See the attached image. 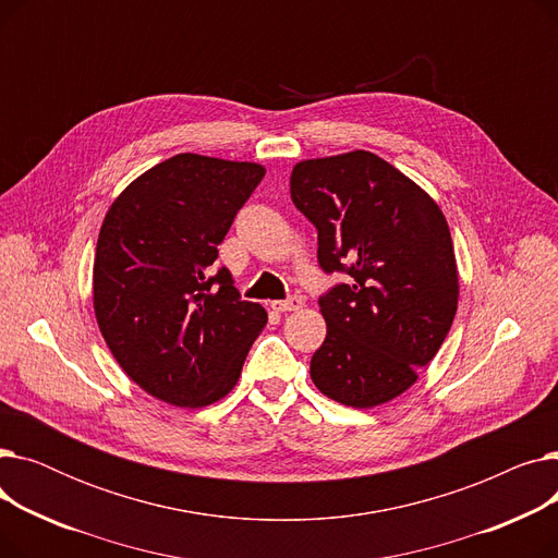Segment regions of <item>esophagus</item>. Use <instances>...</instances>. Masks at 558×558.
<instances>
[{
  "mask_svg": "<svg viewBox=\"0 0 558 558\" xmlns=\"http://www.w3.org/2000/svg\"><path fill=\"white\" fill-rule=\"evenodd\" d=\"M271 307L278 310V312H296V310L303 307V299L291 296V299H287V301H276Z\"/></svg>",
  "mask_w": 558,
  "mask_h": 558,
  "instance_id": "34e87169",
  "label": "esophagus"
}]
</instances>
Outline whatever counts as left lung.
<instances>
[{"label": "left lung", "mask_w": 558, "mask_h": 558, "mask_svg": "<svg viewBox=\"0 0 558 558\" xmlns=\"http://www.w3.org/2000/svg\"><path fill=\"white\" fill-rule=\"evenodd\" d=\"M289 190L316 226L320 269L350 276L318 299L328 335L312 383L345 407L389 402L416 383L457 314L448 221L425 190L362 149L299 162Z\"/></svg>", "instance_id": "left-lung-1"}]
</instances>
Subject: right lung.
I'll list each match as a JSON object with an SVG mask.
<instances>
[{"mask_svg":"<svg viewBox=\"0 0 558 558\" xmlns=\"http://www.w3.org/2000/svg\"><path fill=\"white\" fill-rule=\"evenodd\" d=\"M264 167L179 154L144 171L110 205L93 269L95 316L137 387L173 407H205L238 385L259 303L213 271L234 215Z\"/></svg>","mask_w":558,"mask_h":558,"instance_id":"right-lung-1","label":"right lung"}]
</instances>
